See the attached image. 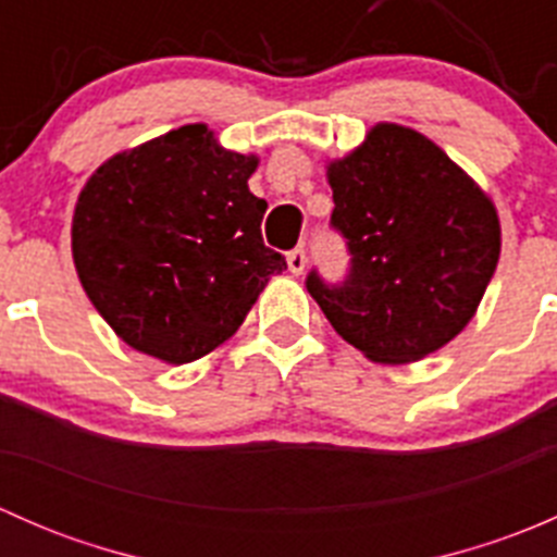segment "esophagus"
I'll use <instances>...</instances> for the list:
<instances>
[{"mask_svg": "<svg viewBox=\"0 0 557 557\" xmlns=\"http://www.w3.org/2000/svg\"><path fill=\"white\" fill-rule=\"evenodd\" d=\"M305 267H307V252L301 250V247L290 250L288 252V269H290V272L301 274V272H305Z\"/></svg>", "mask_w": 557, "mask_h": 557, "instance_id": "1", "label": "esophagus"}]
</instances>
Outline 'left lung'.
<instances>
[{
    "label": "left lung",
    "mask_w": 557,
    "mask_h": 557,
    "mask_svg": "<svg viewBox=\"0 0 557 557\" xmlns=\"http://www.w3.org/2000/svg\"><path fill=\"white\" fill-rule=\"evenodd\" d=\"M331 226L347 239L350 274L307 290L336 334L374 363H409L455 339L474 318L502 252L491 196L420 132L377 123L325 166Z\"/></svg>",
    "instance_id": "left-lung-1"
}]
</instances>
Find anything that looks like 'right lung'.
<instances>
[{"label":"right lung","mask_w":557,"mask_h":557,"mask_svg":"<svg viewBox=\"0 0 557 557\" xmlns=\"http://www.w3.org/2000/svg\"><path fill=\"white\" fill-rule=\"evenodd\" d=\"M256 156L205 123L107 159L83 185L72 258L97 312L134 350L190 363L234 336L288 269L261 237L267 201L247 188Z\"/></svg>","instance_id":"1"}]
</instances>
